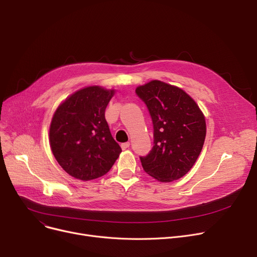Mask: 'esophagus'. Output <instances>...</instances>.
<instances>
[{"mask_svg":"<svg viewBox=\"0 0 257 257\" xmlns=\"http://www.w3.org/2000/svg\"><path fill=\"white\" fill-rule=\"evenodd\" d=\"M129 146H130V143H123V144L120 145V148H121V149H123V150H126V149H128Z\"/></svg>","mask_w":257,"mask_h":257,"instance_id":"obj_1","label":"esophagus"}]
</instances>
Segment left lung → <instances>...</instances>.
Segmentation results:
<instances>
[{"mask_svg": "<svg viewBox=\"0 0 257 257\" xmlns=\"http://www.w3.org/2000/svg\"><path fill=\"white\" fill-rule=\"evenodd\" d=\"M153 121L154 146L141 157L144 171L160 182L177 180L199 157L206 137L205 116L181 88L152 80L136 89Z\"/></svg>", "mask_w": 257, "mask_h": 257, "instance_id": "left-lung-1", "label": "left lung"}]
</instances>
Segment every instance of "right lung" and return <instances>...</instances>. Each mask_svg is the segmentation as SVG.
Listing matches in <instances>:
<instances>
[{"instance_id": "right-lung-1", "label": "right lung", "mask_w": 257, "mask_h": 257, "mask_svg": "<svg viewBox=\"0 0 257 257\" xmlns=\"http://www.w3.org/2000/svg\"><path fill=\"white\" fill-rule=\"evenodd\" d=\"M114 89L91 85L67 97L50 125V146L60 167L83 181L99 178L111 169L121 152L105 119Z\"/></svg>"}]
</instances>
